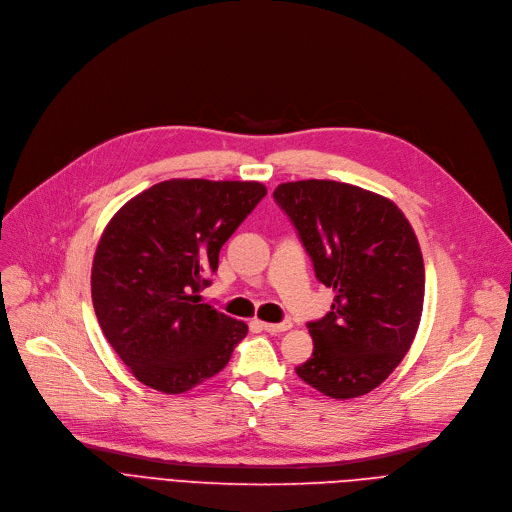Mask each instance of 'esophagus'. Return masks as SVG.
<instances>
[{"mask_svg":"<svg viewBox=\"0 0 512 512\" xmlns=\"http://www.w3.org/2000/svg\"><path fill=\"white\" fill-rule=\"evenodd\" d=\"M291 326H293L291 320H283L279 324H275V322H262V328L266 330V333H270V335H281V333H285V330H289Z\"/></svg>","mask_w":512,"mask_h":512,"instance_id":"obj_1","label":"esophagus"}]
</instances>
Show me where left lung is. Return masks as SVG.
<instances>
[{
  "label": "left lung",
  "instance_id": "left-lung-1",
  "mask_svg": "<svg viewBox=\"0 0 512 512\" xmlns=\"http://www.w3.org/2000/svg\"><path fill=\"white\" fill-rule=\"evenodd\" d=\"M320 283L330 312L308 322L312 357L295 372L330 399L362 397L409 351L424 310L426 270L401 208L380 194L333 179H302L275 190Z\"/></svg>",
  "mask_w": 512,
  "mask_h": 512
}]
</instances>
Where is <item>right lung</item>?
<instances>
[{
    "label": "right lung",
    "mask_w": 512,
    "mask_h": 512,
    "mask_svg": "<svg viewBox=\"0 0 512 512\" xmlns=\"http://www.w3.org/2000/svg\"><path fill=\"white\" fill-rule=\"evenodd\" d=\"M266 196L260 182L169 179L105 227L90 291L101 330L146 386L179 395L219 374L248 326L200 304L219 252Z\"/></svg>",
    "instance_id": "add662e5"
}]
</instances>
